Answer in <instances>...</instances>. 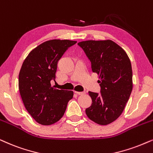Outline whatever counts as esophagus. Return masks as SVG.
Segmentation results:
<instances>
[{
    "label": "esophagus",
    "mask_w": 153,
    "mask_h": 153,
    "mask_svg": "<svg viewBox=\"0 0 153 153\" xmlns=\"http://www.w3.org/2000/svg\"><path fill=\"white\" fill-rule=\"evenodd\" d=\"M75 93H76V94H78V95H84V94H86V92H85V91H82V92H78V91H75Z\"/></svg>",
    "instance_id": "34e87169"
}]
</instances>
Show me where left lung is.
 Segmentation results:
<instances>
[{
	"label": "left lung",
	"mask_w": 153,
	"mask_h": 153,
	"mask_svg": "<svg viewBox=\"0 0 153 153\" xmlns=\"http://www.w3.org/2000/svg\"><path fill=\"white\" fill-rule=\"evenodd\" d=\"M99 74L100 93L88 91L92 104L86 114L93 122L107 125L115 121L124 110L133 88L132 68L127 54L111 40L86 41L78 43Z\"/></svg>",
	"instance_id": "1"
}]
</instances>
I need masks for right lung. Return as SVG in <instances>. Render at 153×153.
<instances>
[{
    "label": "right lung",
    "instance_id": "1",
    "mask_svg": "<svg viewBox=\"0 0 153 153\" xmlns=\"http://www.w3.org/2000/svg\"><path fill=\"white\" fill-rule=\"evenodd\" d=\"M76 41H47L29 53L19 74V90L25 108L39 124L51 125L64 115L72 91L51 86L55 81L57 62Z\"/></svg>",
    "mask_w": 153,
    "mask_h": 153
}]
</instances>
